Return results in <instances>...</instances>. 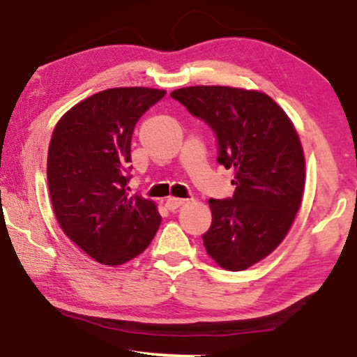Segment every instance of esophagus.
I'll return each instance as SVG.
<instances>
[{"mask_svg":"<svg viewBox=\"0 0 357 357\" xmlns=\"http://www.w3.org/2000/svg\"><path fill=\"white\" fill-rule=\"evenodd\" d=\"M183 204H185V199H180V197H169L166 201V208L174 212V210H177L180 206H183Z\"/></svg>","mask_w":357,"mask_h":357,"instance_id":"34e87169","label":"esophagus"}]
</instances>
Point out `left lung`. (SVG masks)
<instances>
[{"label": "left lung", "mask_w": 357, "mask_h": 357, "mask_svg": "<svg viewBox=\"0 0 357 357\" xmlns=\"http://www.w3.org/2000/svg\"><path fill=\"white\" fill-rule=\"evenodd\" d=\"M215 132L218 165L232 167V197L208 199L207 253L238 272L264 259L288 234L302 202L305 160L284 110L264 93L186 86L171 93Z\"/></svg>", "instance_id": "8db88e82"}]
</instances>
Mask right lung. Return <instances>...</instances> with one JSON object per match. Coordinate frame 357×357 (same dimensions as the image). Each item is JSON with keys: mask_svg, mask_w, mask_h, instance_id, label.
<instances>
[{"mask_svg": "<svg viewBox=\"0 0 357 357\" xmlns=\"http://www.w3.org/2000/svg\"><path fill=\"white\" fill-rule=\"evenodd\" d=\"M165 90L125 86L99 91L58 121L47 156L52 207L63 232L106 266L125 264L160 227L156 206L131 196V137Z\"/></svg>", "mask_w": 357, "mask_h": 357, "instance_id": "1", "label": "right lung"}]
</instances>
